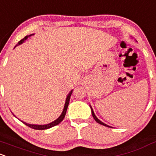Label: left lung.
<instances>
[{"label":"left lung","mask_w":156,"mask_h":156,"mask_svg":"<svg viewBox=\"0 0 156 156\" xmlns=\"http://www.w3.org/2000/svg\"><path fill=\"white\" fill-rule=\"evenodd\" d=\"M90 108H91V111H92V115H93V118H94V119H95V120L96 121V122H98V123L101 124V125H103V126H107V127H111V126H109L106 125V124H105L104 122H101V121H100L99 119H98L97 117H96V116L95 115L94 112H93V108H92V107H91L90 105Z\"/></svg>","instance_id":"left-lung-1"}]
</instances>
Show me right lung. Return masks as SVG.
<instances>
[{
    "instance_id": "obj_1",
    "label": "right lung",
    "mask_w": 156,
    "mask_h": 156,
    "mask_svg": "<svg viewBox=\"0 0 156 156\" xmlns=\"http://www.w3.org/2000/svg\"><path fill=\"white\" fill-rule=\"evenodd\" d=\"M34 35V34H31L30 36H26L25 37H24V39H22V40L19 41V42H18L17 45L15 46V48H16L17 45H21V44H22L23 42H24V41L26 40L27 38H28V37H30V36ZM72 93H73V90H71L69 92V93L68 94V96H67L66 97V102H65V105H64V108H63V112H62L61 115L56 120L53 121L52 122H51V123H48V124H46V125H33V124H28L27 123V122H24L22 121L24 124H25L26 126H27L28 127L31 128V129H37V130H44V129H50V128L53 127V126H55L57 125H58L60 122H61L62 121H63V118L65 117V115H66V110H67V108H68V105H69V99H70V96H71Z\"/></svg>"
}]
</instances>
